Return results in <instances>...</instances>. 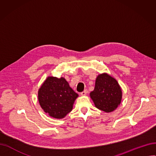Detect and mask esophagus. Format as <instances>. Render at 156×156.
Returning <instances> with one entry per match:
<instances>
[{
  "label": "esophagus",
  "mask_w": 156,
  "mask_h": 156,
  "mask_svg": "<svg viewBox=\"0 0 156 156\" xmlns=\"http://www.w3.org/2000/svg\"><path fill=\"white\" fill-rule=\"evenodd\" d=\"M87 90H84L83 92H81V93H80V95H83H83H85L87 94Z\"/></svg>",
  "instance_id": "1"
}]
</instances>
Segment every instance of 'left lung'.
Wrapping results in <instances>:
<instances>
[{
    "mask_svg": "<svg viewBox=\"0 0 156 156\" xmlns=\"http://www.w3.org/2000/svg\"><path fill=\"white\" fill-rule=\"evenodd\" d=\"M90 95L97 109L111 112L120 104L122 90L116 79L102 73L97 77L94 90Z\"/></svg>",
    "mask_w": 156,
    "mask_h": 156,
    "instance_id": "obj_1",
    "label": "left lung"
}]
</instances>
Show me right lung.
Returning <instances> with one entry per match:
<instances>
[{
    "label": "right lung",
    "mask_w": 156,
    "mask_h": 156,
    "mask_svg": "<svg viewBox=\"0 0 156 156\" xmlns=\"http://www.w3.org/2000/svg\"><path fill=\"white\" fill-rule=\"evenodd\" d=\"M78 97L65 78L48 76L38 90V98L41 108L49 116L62 119L72 111Z\"/></svg>",
    "instance_id": "add662e5"
}]
</instances>
